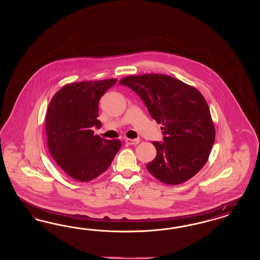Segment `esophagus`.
<instances>
[{
	"label": "esophagus",
	"mask_w": 260,
	"mask_h": 260,
	"mask_svg": "<svg viewBox=\"0 0 260 260\" xmlns=\"http://www.w3.org/2000/svg\"><path fill=\"white\" fill-rule=\"evenodd\" d=\"M126 144L127 145H137V144H139V142H140V140L139 139H129V138H126Z\"/></svg>",
	"instance_id": "34e87169"
}]
</instances>
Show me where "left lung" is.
<instances>
[{
	"instance_id": "1",
	"label": "left lung",
	"mask_w": 260,
	"mask_h": 260,
	"mask_svg": "<svg viewBox=\"0 0 260 260\" xmlns=\"http://www.w3.org/2000/svg\"><path fill=\"white\" fill-rule=\"evenodd\" d=\"M119 84L133 89L150 116L162 124L163 141L152 142L156 157L147 169L159 181L178 185L208 161L215 139L209 106L196 87L166 74L126 76Z\"/></svg>"
}]
</instances>
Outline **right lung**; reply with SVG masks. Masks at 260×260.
I'll use <instances>...</instances> for the list:
<instances>
[{
  "mask_svg": "<svg viewBox=\"0 0 260 260\" xmlns=\"http://www.w3.org/2000/svg\"><path fill=\"white\" fill-rule=\"evenodd\" d=\"M117 79L86 81L63 86L52 97L46 114L48 150L71 178L87 182L109 169L121 147L118 139L94 135L99 126L98 103Z\"/></svg>",
  "mask_w": 260,
  "mask_h": 260,
  "instance_id": "1",
  "label": "right lung"
}]
</instances>
